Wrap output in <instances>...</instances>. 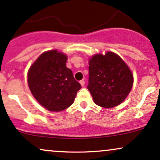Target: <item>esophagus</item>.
Masks as SVG:
<instances>
[{
  "label": "esophagus",
  "instance_id": "obj_1",
  "mask_svg": "<svg viewBox=\"0 0 160 160\" xmlns=\"http://www.w3.org/2000/svg\"><path fill=\"white\" fill-rule=\"evenodd\" d=\"M80 85H81L82 87H83V86H85V81H84L83 80H80Z\"/></svg>",
  "mask_w": 160,
  "mask_h": 160
}]
</instances>
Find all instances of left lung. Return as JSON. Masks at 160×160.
Masks as SVG:
<instances>
[{
  "label": "left lung",
  "mask_w": 160,
  "mask_h": 160,
  "mask_svg": "<svg viewBox=\"0 0 160 160\" xmlns=\"http://www.w3.org/2000/svg\"><path fill=\"white\" fill-rule=\"evenodd\" d=\"M89 84L97 105L112 108L122 103L131 91L133 75L118 55L107 52L96 54L89 60Z\"/></svg>",
  "instance_id": "left-lung-1"
}]
</instances>
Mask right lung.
Instances as JSON below:
<instances>
[{"instance_id": "obj_1", "label": "right lung", "mask_w": 160, "mask_h": 160, "mask_svg": "<svg viewBox=\"0 0 160 160\" xmlns=\"http://www.w3.org/2000/svg\"><path fill=\"white\" fill-rule=\"evenodd\" d=\"M68 57L56 49L42 53L28 73V82L32 95L50 111H62L74 102L81 85L66 67Z\"/></svg>"}]
</instances>
